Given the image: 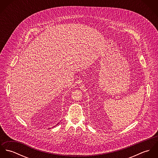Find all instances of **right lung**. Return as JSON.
<instances>
[{
    "instance_id": "right-lung-1",
    "label": "right lung",
    "mask_w": 158,
    "mask_h": 158,
    "mask_svg": "<svg viewBox=\"0 0 158 158\" xmlns=\"http://www.w3.org/2000/svg\"><path fill=\"white\" fill-rule=\"evenodd\" d=\"M57 125H58V124H57Z\"/></svg>"
}]
</instances>
